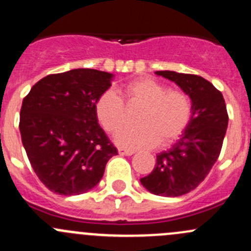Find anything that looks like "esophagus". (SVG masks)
Segmentation results:
<instances>
[{"label": "esophagus", "mask_w": 251, "mask_h": 251, "mask_svg": "<svg viewBox=\"0 0 251 251\" xmlns=\"http://www.w3.org/2000/svg\"><path fill=\"white\" fill-rule=\"evenodd\" d=\"M118 151L120 155H132L135 151H131V149H126V148H123V147H120V148H118Z\"/></svg>", "instance_id": "obj_1"}]
</instances>
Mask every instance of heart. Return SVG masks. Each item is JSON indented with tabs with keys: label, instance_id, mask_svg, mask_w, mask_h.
Here are the masks:
<instances>
[{
	"label": "heart",
	"instance_id": "heart-1",
	"mask_svg": "<svg viewBox=\"0 0 251 251\" xmlns=\"http://www.w3.org/2000/svg\"><path fill=\"white\" fill-rule=\"evenodd\" d=\"M114 91L107 90L97 98L95 113L98 123L110 135L123 128L126 107L138 108L137 126L127 127L116 137V143L128 149L148 148L159 143L168 146L186 131L193 115V102L187 92L151 77H140L124 83ZM126 104L124 105L123 103Z\"/></svg>",
	"mask_w": 251,
	"mask_h": 251
}]
</instances>
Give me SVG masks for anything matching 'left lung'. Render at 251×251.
I'll use <instances>...</instances> for the list:
<instances>
[{
  "label": "left lung",
  "instance_id": "1",
  "mask_svg": "<svg viewBox=\"0 0 251 251\" xmlns=\"http://www.w3.org/2000/svg\"><path fill=\"white\" fill-rule=\"evenodd\" d=\"M174 81L193 102V115L181 138L169 151L156 155L153 171L141 183L151 193L179 197L204 181L221 153L228 125L222 93L204 77L181 73L155 72Z\"/></svg>",
  "mask_w": 251,
  "mask_h": 251
}]
</instances>
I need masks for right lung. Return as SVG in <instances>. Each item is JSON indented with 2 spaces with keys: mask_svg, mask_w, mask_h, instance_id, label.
<instances>
[{
  "mask_svg": "<svg viewBox=\"0 0 251 251\" xmlns=\"http://www.w3.org/2000/svg\"><path fill=\"white\" fill-rule=\"evenodd\" d=\"M111 78L113 74L96 69L47 75L23 100V146L36 176L53 193L88 192L118 154L95 113L96 100Z\"/></svg>",
  "mask_w": 251,
  "mask_h": 251,
  "instance_id": "1",
  "label": "right lung"
}]
</instances>
